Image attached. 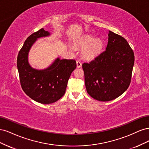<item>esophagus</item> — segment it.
I'll return each mask as SVG.
<instances>
[{
    "mask_svg": "<svg viewBox=\"0 0 149 149\" xmlns=\"http://www.w3.org/2000/svg\"><path fill=\"white\" fill-rule=\"evenodd\" d=\"M76 65H77V68H79L82 66L81 63V61H76Z\"/></svg>",
    "mask_w": 149,
    "mask_h": 149,
    "instance_id": "obj_1",
    "label": "esophagus"
}]
</instances>
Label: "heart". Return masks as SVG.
<instances>
[{
	"mask_svg": "<svg viewBox=\"0 0 149 149\" xmlns=\"http://www.w3.org/2000/svg\"><path fill=\"white\" fill-rule=\"evenodd\" d=\"M78 45L84 48L82 51L83 57L86 59H93L103 50L104 42L100 38H94L92 35L84 36L77 42Z\"/></svg>",
	"mask_w": 149,
	"mask_h": 149,
	"instance_id": "b5f03b06",
	"label": "heart"
}]
</instances>
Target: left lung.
<instances>
[{"instance_id":"obj_1","label":"left lung","mask_w":149,"mask_h":149,"mask_svg":"<svg viewBox=\"0 0 149 149\" xmlns=\"http://www.w3.org/2000/svg\"><path fill=\"white\" fill-rule=\"evenodd\" d=\"M134 64V52L127 40L109 31L106 50L82 65L89 95L100 101L120 96L129 86Z\"/></svg>"}]
</instances>
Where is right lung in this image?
<instances>
[{
    "label": "right lung",
    "mask_w": 149,
    "mask_h": 149,
    "mask_svg": "<svg viewBox=\"0 0 149 149\" xmlns=\"http://www.w3.org/2000/svg\"><path fill=\"white\" fill-rule=\"evenodd\" d=\"M50 33L43 29L30 35L17 56V65L22 89L33 100L44 104L53 103L64 95L71 74L76 68L74 60H61L58 57L48 68L37 70L29 62L31 47L39 38Z\"/></svg>",
    "instance_id": "obj_1"
}]
</instances>
